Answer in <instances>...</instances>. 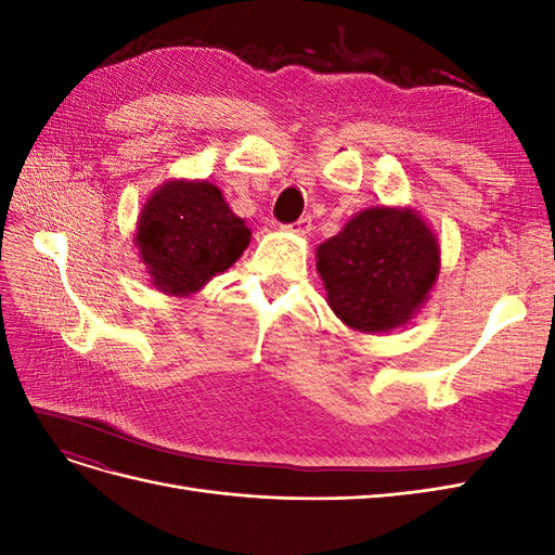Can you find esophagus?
Instances as JSON below:
<instances>
[{
	"instance_id": "obj_1",
	"label": "esophagus",
	"mask_w": 555,
	"mask_h": 555,
	"mask_svg": "<svg viewBox=\"0 0 555 555\" xmlns=\"http://www.w3.org/2000/svg\"><path fill=\"white\" fill-rule=\"evenodd\" d=\"M287 229H289L292 233H298V236H308V233H310V229H312V220H310V217L306 215V217H300V220H298V222L289 224Z\"/></svg>"
}]
</instances>
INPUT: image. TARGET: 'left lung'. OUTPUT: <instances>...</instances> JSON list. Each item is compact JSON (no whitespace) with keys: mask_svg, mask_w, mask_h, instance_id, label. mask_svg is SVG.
<instances>
[{"mask_svg":"<svg viewBox=\"0 0 555 555\" xmlns=\"http://www.w3.org/2000/svg\"><path fill=\"white\" fill-rule=\"evenodd\" d=\"M335 317L361 333L408 324L440 273V245L412 208H365L317 247Z\"/></svg>","mask_w":555,"mask_h":555,"instance_id":"8db88e82","label":"left lung"}]
</instances>
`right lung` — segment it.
<instances>
[{
    "label": "right lung",
    "instance_id": "add662e5",
    "mask_svg": "<svg viewBox=\"0 0 555 555\" xmlns=\"http://www.w3.org/2000/svg\"><path fill=\"white\" fill-rule=\"evenodd\" d=\"M251 233L206 180L164 182L145 201L137 245L153 284L173 296L198 292L241 259Z\"/></svg>",
    "mask_w": 555,
    "mask_h": 555
}]
</instances>
